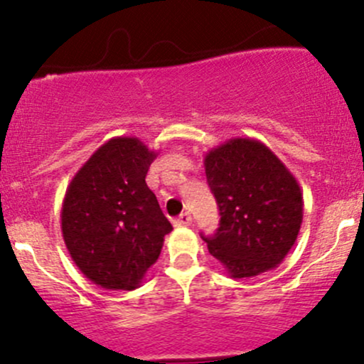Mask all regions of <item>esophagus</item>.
<instances>
[{
	"instance_id": "obj_1",
	"label": "esophagus",
	"mask_w": 364,
	"mask_h": 364,
	"mask_svg": "<svg viewBox=\"0 0 364 364\" xmlns=\"http://www.w3.org/2000/svg\"><path fill=\"white\" fill-rule=\"evenodd\" d=\"M190 224H192V217H190V213H181L174 220V225H178V228H181V225H190Z\"/></svg>"
}]
</instances>
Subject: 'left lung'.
Instances as JSON below:
<instances>
[{"instance_id": "8db88e82", "label": "left lung", "mask_w": 364, "mask_h": 364, "mask_svg": "<svg viewBox=\"0 0 364 364\" xmlns=\"http://www.w3.org/2000/svg\"><path fill=\"white\" fill-rule=\"evenodd\" d=\"M220 228L203 236L232 279L274 270L301 231L304 200L295 176L256 139H229L204 156Z\"/></svg>"}]
</instances>
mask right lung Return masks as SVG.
Masks as SVG:
<instances>
[{
	"mask_svg": "<svg viewBox=\"0 0 364 364\" xmlns=\"http://www.w3.org/2000/svg\"><path fill=\"white\" fill-rule=\"evenodd\" d=\"M156 154L136 136H114L67 186L63 242L81 274L105 290L139 288L172 231L146 183Z\"/></svg>",
	"mask_w": 364,
	"mask_h": 364,
	"instance_id": "right-lung-1",
	"label": "right lung"
}]
</instances>
